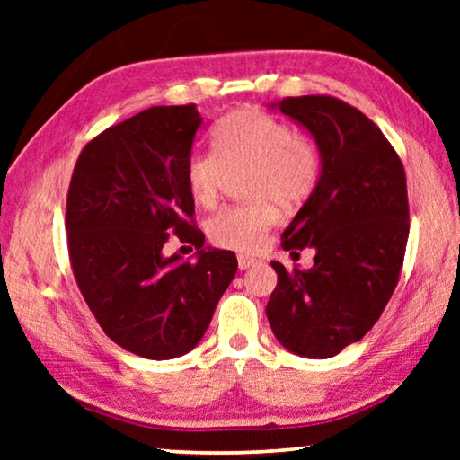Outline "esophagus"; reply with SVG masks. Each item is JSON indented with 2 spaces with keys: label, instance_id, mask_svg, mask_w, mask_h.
Instances as JSON below:
<instances>
[{
  "label": "esophagus",
  "instance_id": "34e87169",
  "mask_svg": "<svg viewBox=\"0 0 460 460\" xmlns=\"http://www.w3.org/2000/svg\"><path fill=\"white\" fill-rule=\"evenodd\" d=\"M237 263H239V270H247L255 266V260L249 258V255H237Z\"/></svg>",
  "mask_w": 460,
  "mask_h": 460
}]
</instances>
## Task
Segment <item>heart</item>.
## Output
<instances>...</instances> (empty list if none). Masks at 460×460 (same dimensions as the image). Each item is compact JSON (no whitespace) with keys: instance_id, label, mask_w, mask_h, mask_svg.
<instances>
[{"instance_id":"b5f03b06","label":"heart","mask_w":460,"mask_h":460,"mask_svg":"<svg viewBox=\"0 0 460 460\" xmlns=\"http://www.w3.org/2000/svg\"><path fill=\"white\" fill-rule=\"evenodd\" d=\"M213 150H194L186 158L190 199L202 208H213L227 176L243 170V190L252 199L207 221L208 239L221 249L258 252L278 221L275 205L294 211L313 197L321 181V154L314 139L255 107L237 109L217 121Z\"/></svg>"}]
</instances>
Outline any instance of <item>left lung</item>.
<instances>
[{
	"mask_svg": "<svg viewBox=\"0 0 460 460\" xmlns=\"http://www.w3.org/2000/svg\"><path fill=\"white\" fill-rule=\"evenodd\" d=\"M278 107L313 134L323 170L282 235L292 255L313 247L314 266L271 261L278 286L266 314L288 351L329 359L371 331L400 282L410 233L406 172L381 129L345 101L305 95Z\"/></svg>",
	"mask_w": 460,
	"mask_h": 460,
	"instance_id": "1",
	"label": "left lung"
}]
</instances>
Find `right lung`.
Listing matches in <instances>:
<instances>
[{
    "label": "right lung",
    "instance_id": "add662e5",
    "mask_svg": "<svg viewBox=\"0 0 460 460\" xmlns=\"http://www.w3.org/2000/svg\"><path fill=\"white\" fill-rule=\"evenodd\" d=\"M199 128L192 103L146 109L93 137L68 186L76 286L107 337L146 359L197 347L237 271L235 253L202 249L194 225L184 164ZM170 232L199 249L197 262L165 258Z\"/></svg>",
    "mask_w": 460,
    "mask_h": 460
}]
</instances>
